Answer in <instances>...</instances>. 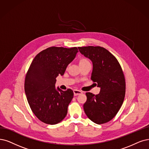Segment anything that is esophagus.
Wrapping results in <instances>:
<instances>
[{
	"mask_svg": "<svg viewBox=\"0 0 149 149\" xmlns=\"http://www.w3.org/2000/svg\"><path fill=\"white\" fill-rule=\"evenodd\" d=\"M83 93L80 90H74V96H77V95H79L80 94H81V93Z\"/></svg>",
	"mask_w": 149,
	"mask_h": 149,
	"instance_id": "34e87169",
	"label": "esophagus"
}]
</instances>
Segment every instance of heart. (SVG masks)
<instances>
[{"instance_id":"b5f03b06","label":"heart","mask_w":149,"mask_h":149,"mask_svg":"<svg viewBox=\"0 0 149 149\" xmlns=\"http://www.w3.org/2000/svg\"><path fill=\"white\" fill-rule=\"evenodd\" d=\"M90 63V62L88 61V60L86 59L83 58V59H81L80 60V64H84V63Z\"/></svg>"}]
</instances>
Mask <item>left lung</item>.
I'll use <instances>...</instances> for the list:
<instances>
[{
    "instance_id": "8db88e82",
    "label": "left lung",
    "mask_w": 149,
    "mask_h": 149,
    "mask_svg": "<svg viewBox=\"0 0 149 149\" xmlns=\"http://www.w3.org/2000/svg\"><path fill=\"white\" fill-rule=\"evenodd\" d=\"M80 52L91 60L93 69L91 79L101 88L98 95L86 93L84 104L87 117L96 124L111 121L122 106L125 91V78L117 58L103 47H78Z\"/></svg>"
}]
</instances>
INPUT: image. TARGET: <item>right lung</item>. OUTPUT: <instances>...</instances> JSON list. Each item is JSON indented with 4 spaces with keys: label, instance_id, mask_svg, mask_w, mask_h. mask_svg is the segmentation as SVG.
<instances>
[{
    "label": "right lung",
    "instance_id": "1",
    "mask_svg": "<svg viewBox=\"0 0 149 149\" xmlns=\"http://www.w3.org/2000/svg\"><path fill=\"white\" fill-rule=\"evenodd\" d=\"M77 52V47H51L38 53L32 61L26 75L24 91L32 112L41 122L55 125L67 115L74 92L56 90L55 83Z\"/></svg>",
    "mask_w": 149,
    "mask_h": 149
}]
</instances>
